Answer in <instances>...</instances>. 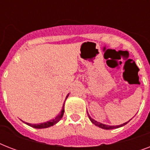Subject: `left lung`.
Instances as JSON below:
<instances>
[{"instance_id": "obj_1", "label": "left lung", "mask_w": 150, "mask_h": 150, "mask_svg": "<svg viewBox=\"0 0 150 150\" xmlns=\"http://www.w3.org/2000/svg\"><path fill=\"white\" fill-rule=\"evenodd\" d=\"M88 116H89V118L90 119V121H92V123L94 124L95 125L98 126L100 128H103V129H107V130H110V129H114V128H120V127H122V126L125 125L126 124H128L129 122V121L125 122V123L122 124V125H115V126H110V125H104V124H102V123H100V122H97L96 121L93 120V118H91V117L89 116V114H88Z\"/></svg>"}]
</instances>
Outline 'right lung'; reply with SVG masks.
Instances as JSON below:
<instances>
[{
	"mask_svg": "<svg viewBox=\"0 0 150 150\" xmlns=\"http://www.w3.org/2000/svg\"><path fill=\"white\" fill-rule=\"evenodd\" d=\"M69 94H68V96H66V99L68 98V96ZM64 105H63V107H62V110H61V113L57 115V116L55 117L54 119H52L50 121H47V122H44V123H41V124H35V125H32V124H29V123H26L28 125L31 126L33 128H49L50 126H53L55 124H57L58 122L61 118H62V117H63V114H64Z\"/></svg>",
	"mask_w": 150,
	"mask_h": 150,
	"instance_id": "obj_1",
	"label": "right lung"
}]
</instances>
